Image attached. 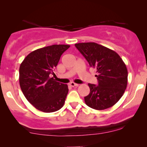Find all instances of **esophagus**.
Instances as JSON below:
<instances>
[{"label":"esophagus","mask_w":147,"mask_h":147,"mask_svg":"<svg viewBox=\"0 0 147 147\" xmlns=\"http://www.w3.org/2000/svg\"><path fill=\"white\" fill-rule=\"evenodd\" d=\"M69 85H70L71 87H77V86H78L79 84L74 83V82H70V83L69 84Z\"/></svg>","instance_id":"obj_1"}]
</instances>
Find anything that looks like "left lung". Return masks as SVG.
<instances>
[{"label":"left lung","instance_id":"8db88e82","mask_svg":"<svg viewBox=\"0 0 147 147\" xmlns=\"http://www.w3.org/2000/svg\"><path fill=\"white\" fill-rule=\"evenodd\" d=\"M90 66L97 68L98 86L88 84L90 92L84 97L87 106L95 110L109 109L124 95L128 83L126 64L117 52L94 42L75 44Z\"/></svg>","mask_w":147,"mask_h":147}]
</instances>
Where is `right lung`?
<instances>
[{"mask_svg": "<svg viewBox=\"0 0 147 147\" xmlns=\"http://www.w3.org/2000/svg\"><path fill=\"white\" fill-rule=\"evenodd\" d=\"M69 45H52L30 52L19 68V84L25 98L37 110L52 113L63 107L68 92L67 84L53 75L62 54Z\"/></svg>", "mask_w": 147, "mask_h": 147, "instance_id": "right-lung-1", "label": "right lung"}]
</instances>
